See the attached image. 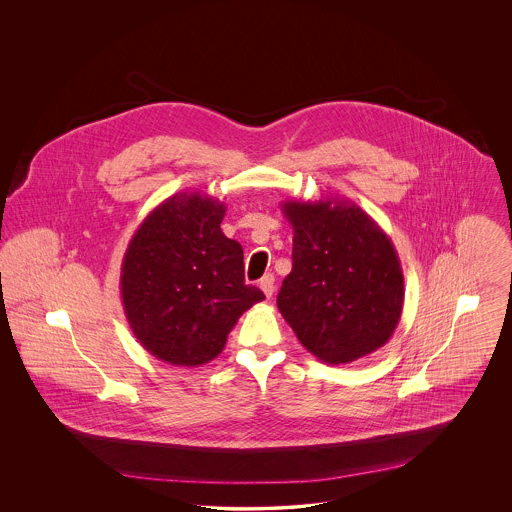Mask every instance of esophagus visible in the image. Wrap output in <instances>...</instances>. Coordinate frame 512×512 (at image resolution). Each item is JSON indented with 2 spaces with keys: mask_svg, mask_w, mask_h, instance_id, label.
I'll list each match as a JSON object with an SVG mask.
<instances>
[{
  "mask_svg": "<svg viewBox=\"0 0 512 512\" xmlns=\"http://www.w3.org/2000/svg\"><path fill=\"white\" fill-rule=\"evenodd\" d=\"M276 284V278H274V274H266L262 280H260V290L264 292L266 297H272V293H274V286Z\"/></svg>",
  "mask_w": 512,
  "mask_h": 512,
  "instance_id": "esophagus-1",
  "label": "esophagus"
}]
</instances>
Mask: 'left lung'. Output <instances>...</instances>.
Listing matches in <instances>:
<instances>
[{
	"instance_id": "left-lung-1",
	"label": "left lung",
	"mask_w": 512,
	"mask_h": 512,
	"mask_svg": "<svg viewBox=\"0 0 512 512\" xmlns=\"http://www.w3.org/2000/svg\"><path fill=\"white\" fill-rule=\"evenodd\" d=\"M282 211L293 228V264L278 309L299 343L327 365L384 347L404 305L392 240L351 201H286Z\"/></svg>"
}]
</instances>
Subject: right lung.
Here are the masks:
<instances>
[{"label": "right lung", "instance_id": "right-lung-1", "mask_svg": "<svg viewBox=\"0 0 512 512\" xmlns=\"http://www.w3.org/2000/svg\"><path fill=\"white\" fill-rule=\"evenodd\" d=\"M224 213V203L209 195H173L147 215L124 254L128 323L147 353L167 365L213 361L238 317L264 299L244 282L242 246L220 230Z\"/></svg>", "mask_w": 512, "mask_h": 512}]
</instances>
